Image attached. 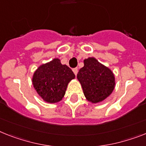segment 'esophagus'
<instances>
[{"label": "esophagus", "mask_w": 146, "mask_h": 146, "mask_svg": "<svg viewBox=\"0 0 146 146\" xmlns=\"http://www.w3.org/2000/svg\"><path fill=\"white\" fill-rule=\"evenodd\" d=\"M73 73H74V74L76 76L77 73H78V68H76H76H73Z\"/></svg>", "instance_id": "esophagus-1"}]
</instances>
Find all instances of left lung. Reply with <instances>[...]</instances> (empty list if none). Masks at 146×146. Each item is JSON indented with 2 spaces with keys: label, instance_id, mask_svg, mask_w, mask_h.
Instances as JSON below:
<instances>
[{
  "label": "left lung",
  "instance_id": "1",
  "mask_svg": "<svg viewBox=\"0 0 146 146\" xmlns=\"http://www.w3.org/2000/svg\"><path fill=\"white\" fill-rule=\"evenodd\" d=\"M77 79L82 87L84 96L92 103L105 100L115 87L112 71L94 57L84 60V67L79 70Z\"/></svg>",
  "mask_w": 146,
  "mask_h": 146
}]
</instances>
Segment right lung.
<instances>
[{"label":"right lung","mask_w":146,"mask_h":146,"mask_svg":"<svg viewBox=\"0 0 146 146\" xmlns=\"http://www.w3.org/2000/svg\"><path fill=\"white\" fill-rule=\"evenodd\" d=\"M75 74L58 58L39 66L33 76V84L39 96L46 102L56 103L65 94L67 84Z\"/></svg>","instance_id":"1"}]
</instances>
